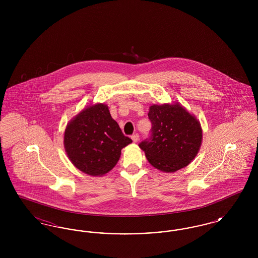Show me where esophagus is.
Listing matches in <instances>:
<instances>
[{
	"instance_id": "esophagus-1",
	"label": "esophagus",
	"mask_w": 258,
	"mask_h": 258,
	"mask_svg": "<svg viewBox=\"0 0 258 258\" xmlns=\"http://www.w3.org/2000/svg\"><path fill=\"white\" fill-rule=\"evenodd\" d=\"M132 139H133V141H134V142H137V141H138V139H139V135H138V134H135V135L132 136Z\"/></svg>"
}]
</instances>
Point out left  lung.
Returning <instances> with one entry per match:
<instances>
[{
    "label": "left lung",
    "instance_id": "left-lung-1",
    "mask_svg": "<svg viewBox=\"0 0 258 258\" xmlns=\"http://www.w3.org/2000/svg\"><path fill=\"white\" fill-rule=\"evenodd\" d=\"M148 117L152 123L151 136L139 144L148 161L166 173L188 165L202 142V128L197 118L177 102L154 104Z\"/></svg>",
    "mask_w": 258,
    "mask_h": 258
}]
</instances>
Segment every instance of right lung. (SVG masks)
Wrapping results in <instances>:
<instances>
[{"mask_svg":"<svg viewBox=\"0 0 258 258\" xmlns=\"http://www.w3.org/2000/svg\"><path fill=\"white\" fill-rule=\"evenodd\" d=\"M132 142L103 103L88 106L77 114L68 123L63 136L69 159L76 168L91 176L110 171L121 157V150Z\"/></svg>","mask_w":258,"mask_h":258,"instance_id":"add662e5","label":"right lung"}]
</instances>
